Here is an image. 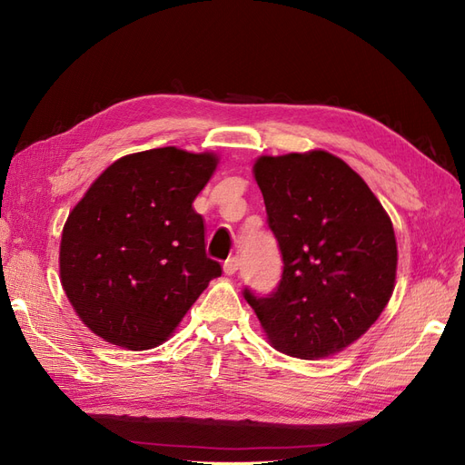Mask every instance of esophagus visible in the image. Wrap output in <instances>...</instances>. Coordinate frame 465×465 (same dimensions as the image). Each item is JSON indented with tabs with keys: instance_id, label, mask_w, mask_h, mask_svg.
<instances>
[{
	"instance_id": "1",
	"label": "esophagus",
	"mask_w": 465,
	"mask_h": 465,
	"mask_svg": "<svg viewBox=\"0 0 465 465\" xmlns=\"http://www.w3.org/2000/svg\"><path fill=\"white\" fill-rule=\"evenodd\" d=\"M239 268V259L237 256H230V259L223 262V272L228 273V276H232V273H235Z\"/></svg>"
}]
</instances>
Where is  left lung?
Instances as JSON below:
<instances>
[{
	"label": "left lung",
	"instance_id": "8db88e82",
	"mask_svg": "<svg viewBox=\"0 0 465 465\" xmlns=\"http://www.w3.org/2000/svg\"><path fill=\"white\" fill-rule=\"evenodd\" d=\"M282 280L266 297L245 287L272 347L314 360L362 337L387 306L397 276L391 218L368 183L328 151L254 163Z\"/></svg>",
	"mask_w": 465,
	"mask_h": 465
}]
</instances>
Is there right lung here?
<instances>
[{"instance_id":"right-lung-1","label":"right lung","mask_w":465,"mask_h":465,"mask_svg":"<svg viewBox=\"0 0 465 465\" xmlns=\"http://www.w3.org/2000/svg\"><path fill=\"white\" fill-rule=\"evenodd\" d=\"M213 153L149 149L114 161L68 214L59 270L80 320L113 345H163L222 266L193 201Z\"/></svg>"}]
</instances>
